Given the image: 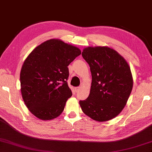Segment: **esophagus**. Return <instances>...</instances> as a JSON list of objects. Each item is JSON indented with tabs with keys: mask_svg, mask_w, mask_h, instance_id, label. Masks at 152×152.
Returning a JSON list of instances; mask_svg holds the SVG:
<instances>
[{
	"mask_svg": "<svg viewBox=\"0 0 152 152\" xmlns=\"http://www.w3.org/2000/svg\"><path fill=\"white\" fill-rule=\"evenodd\" d=\"M80 87H76V88H75V92H78V91L80 90Z\"/></svg>",
	"mask_w": 152,
	"mask_h": 152,
	"instance_id": "34e87169",
	"label": "esophagus"
}]
</instances>
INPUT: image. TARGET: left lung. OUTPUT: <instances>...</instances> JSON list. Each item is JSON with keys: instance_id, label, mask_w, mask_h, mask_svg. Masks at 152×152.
<instances>
[{"instance_id": "8db88e82", "label": "left lung", "mask_w": 152, "mask_h": 152, "mask_svg": "<svg viewBox=\"0 0 152 152\" xmlns=\"http://www.w3.org/2000/svg\"><path fill=\"white\" fill-rule=\"evenodd\" d=\"M82 56L92 78L89 96L80 101L82 110L98 122L112 120L122 111L131 94L130 68L120 54L106 46L85 48Z\"/></svg>"}]
</instances>
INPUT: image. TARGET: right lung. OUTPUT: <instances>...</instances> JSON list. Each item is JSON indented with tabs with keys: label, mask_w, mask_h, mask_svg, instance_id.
Returning a JSON list of instances; mask_svg holds the SVG:
<instances>
[{
	"label": "right lung",
	"mask_w": 152,
	"mask_h": 152,
	"mask_svg": "<svg viewBox=\"0 0 152 152\" xmlns=\"http://www.w3.org/2000/svg\"><path fill=\"white\" fill-rule=\"evenodd\" d=\"M80 54L76 46L50 39L27 56L20 71V90L26 107L36 117L50 120L62 114L72 95L67 83L68 66Z\"/></svg>",
	"instance_id": "1"
}]
</instances>
